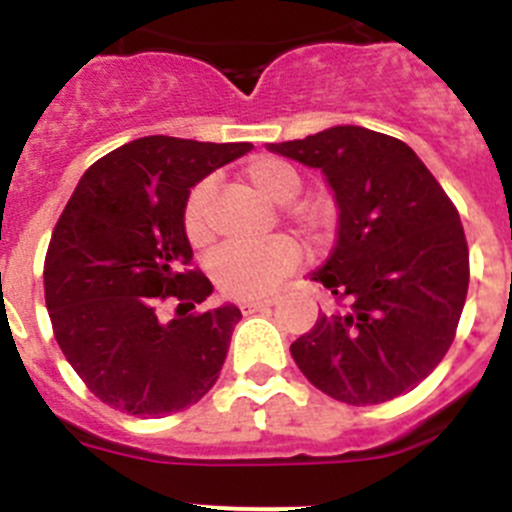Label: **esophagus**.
Wrapping results in <instances>:
<instances>
[{
    "label": "esophagus",
    "mask_w": 512,
    "mask_h": 512,
    "mask_svg": "<svg viewBox=\"0 0 512 512\" xmlns=\"http://www.w3.org/2000/svg\"><path fill=\"white\" fill-rule=\"evenodd\" d=\"M271 305H274V300H271V297H261V300H243L241 310H243V315H253V312H261Z\"/></svg>",
    "instance_id": "1"
}]
</instances>
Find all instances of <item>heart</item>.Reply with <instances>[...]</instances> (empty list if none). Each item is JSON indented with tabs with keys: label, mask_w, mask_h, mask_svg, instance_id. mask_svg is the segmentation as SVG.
<instances>
[{
	"label": "heart",
	"mask_w": 512,
	"mask_h": 512,
	"mask_svg": "<svg viewBox=\"0 0 512 512\" xmlns=\"http://www.w3.org/2000/svg\"><path fill=\"white\" fill-rule=\"evenodd\" d=\"M243 174L256 192L277 205L292 202L302 189V179L295 166H289L282 158H253ZM212 192L215 187L210 179H205L189 192L184 205V233L197 248L212 241ZM289 220L305 235L318 238L325 228V210L315 202H300L289 207ZM297 264H300V251L295 243L289 238H271L261 246H223L212 256L210 274L223 295L235 300H253L269 295L271 289L297 269Z\"/></svg>",
	"instance_id": "heart-1"
}]
</instances>
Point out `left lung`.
I'll return each instance as SVG.
<instances>
[{
	"instance_id": "8db88e82",
	"label": "left lung",
	"mask_w": 512,
	"mask_h": 512,
	"mask_svg": "<svg viewBox=\"0 0 512 512\" xmlns=\"http://www.w3.org/2000/svg\"><path fill=\"white\" fill-rule=\"evenodd\" d=\"M271 153L320 169L338 207L336 246L310 277L336 295L289 351L320 392L377 405L410 392L446 356L469 287L459 212L418 153L336 125Z\"/></svg>"
}]
</instances>
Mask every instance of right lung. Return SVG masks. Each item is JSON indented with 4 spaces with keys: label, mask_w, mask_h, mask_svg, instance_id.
Returning a JSON list of instances; mask_svg holds the SVG:
<instances>
[{
    "label": "right lung",
    "mask_w": 512,
    "mask_h": 512,
    "mask_svg": "<svg viewBox=\"0 0 512 512\" xmlns=\"http://www.w3.org/2000/svg\"><path fill=\"white\" fill-rule=\"evenodd\" d=\"M251 148L148 135L99 158L76 184L45 256V305L63 356L112 408L164 418L220 377L241 310L225 302L192 312L212 284L184 271V205L194 184ZM164 299L180 302L174 321L157 318Z\"/></svg>",
    "instance_id": "1"
}]
</instances>
